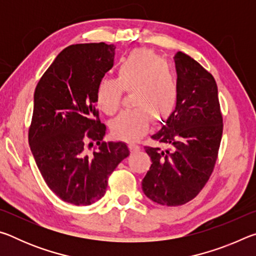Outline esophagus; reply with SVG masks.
I'll return each instance as SVG.
<instances>
[{
    "instance_id": "esophagus-1",
    "label": "esophagus",
    "mask_w": 256,
    "mask_h": 256,
    "mask_svg": "<svg viewBox=\"0 0 256 256\" xmlns=\"http://www.w3.org/2000/svg\"><path fill=\"white\" fill-rule=\"evenodd\" d=\"M128 148H130V150H131L132 154H136V152H138V151H140V149H141L138 144H128Z\"/></svg>"
}]
</instances>
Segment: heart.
Returning a JSON list of instances; mask_svg holds the SVG:
<instances>
[{
  "label": "heart",
  "instance_id": "b5f03b06",
  "mask_svg": "<svg viewBox=\"0 0 256 256\" xmlns=\"http://www.w3.org/2000/svg\"><path fill=\"white\" fill-rule=\"evenodd\" d=\"M122 92L132 94L131 112H123L110 124L112 134L136 141L148 131L150 120L162 122L172 115L180 97L178 80L172 68L144 50L132 52L116 71L114 80H102L96 89L99 110L112 114L120 106Z\"/></svg>",
  "mask_w": 256,
  "mask_h": 256
}]
</instances>
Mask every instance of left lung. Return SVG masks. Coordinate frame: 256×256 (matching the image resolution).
Segmentation results:
<instances>
[{
	"mask_svg": "<svg viewBox=\"0 0 256 256\" xmlns=\"http://www.w3.org/2000/svg\"><path fill=\"white\" fill-rule=\"evenodd\" d=\"M180 97L166 124L151 138L164 148L146 146L150 170L142 190L158 204L180 206L196 198L214 170L222 136L214 78L196 60L175 55Z\"/></svg>",
	"mask_w": 256,
	"mask_h": 256,
	"instance_id": "obj_1",
	"label": "left lung"
}]
</instances>
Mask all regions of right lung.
Masks as SVG:
<instances>
[{"label":"right lung","mask_w":256,"mask_h":256,"mask_svg":"<svg viewBox=\"0 0 256 256\" xmlns=\"http://www.w3.org/2000/svg\"><path fill=\"white\" fill-rule=\"evenodd\" d=\"M115 46L105 42L64 48L40 78L34 94L29 146L48 188L64 202L92 204L104 196L108 177L130 154L124 142H102L96 89L114 64ZM86 138L98 148L85 150Z\"/></svg>","instance_id":"right-lung-1"}]
</instances>
